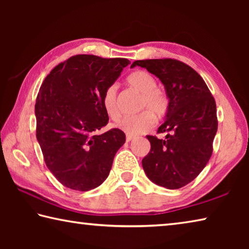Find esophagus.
<instances>
[{"mask_svg": "<svg viewBox=\"0 0 249 249\" xmlns=\"http://www.w3.org/2000/svg\"><path fill=\"white\" fill-rule=\"evenodd\" d=\"M134 140V136H132V135H126V142H132Z\"/></svg>", "mask_w": 249, "mask_h": 249, "instance_id": "1", "label": "esophagus"}]
</instances>
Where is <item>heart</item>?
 Wrapping results in <instances>:
<instances>
[{"label":"heart","instance_id":"1","mask_svg":"<svg viewBox=\"0 0 249 249\" xmlns=\"http://www.w3.org/2000/svg\"><path fill=\"white\" fill-rule=\"evenodd\" d=\"M126 82L132 89L141 93L140 114L124 117L119 127L128 135H140L154 127L155 119L160 120L167 114L169 108V99L166 92L157 87L155 77L148 71L136 70L126 78ZM102 107L107 115L113 121L121 117L117 104V90L115 86H109L102 96Z\"/></svg>","mask_w":249,"mask_h":249}]
</instances>
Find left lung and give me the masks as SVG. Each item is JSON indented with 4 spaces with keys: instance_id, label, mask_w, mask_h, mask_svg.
I'll list each match as a JSON object with an SVG mask.
<instances>
[{
    "instance_id": "obj_1",
    "label": "left lung",
    "mask_w": 249,
    "mask_h": 249,
    "mask_svg": "<svg viewBox=\"0 0 249 249\" xmlns=\"http://www.w3.org/2000/svg\"><path fill=\"white\" fill-rule=\"evenodd\" d=\"M160 79L169 98L166 121L159 126L160 140L148 135L150 151L142 168L154 183L180 189L195 180L213 151L217 130L216 104L201 75L177 59H146L134 61Z\"/></svg>"
}]
</instances>
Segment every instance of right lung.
<instances>
[{
    "label": "right lung",
    "mask_w": 249,
    "mask_h": 249,
    "mask_svg": "<svg viewBox=\"0 0 249 249\" xmlns=\"http://www.w3.org/2000/svg\"><path fill=\"white\" fill-rule=\"evenodd\" d=\"M129 64L125 58L75 54L50 71L35 104L36 137L46 166L65 187L89 191L107 178L125 134L112 128L104 91Z\"/></svg>",
    "instance_id": "1"
}]
</instances>
